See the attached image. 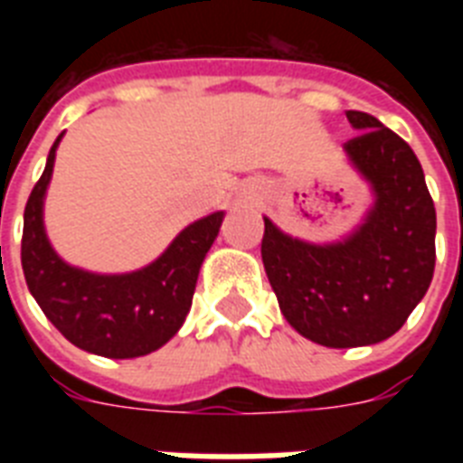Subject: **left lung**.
Listing matches in <instances>:
<instances>
[{
    "label": "left lung",
    "mask_w": 463,
    "mask_h": 463,
    "mask_svg": "<svg viewBox=\"0 0 463 463\" xmlns=\"http://www.w3.org/2000/svg\"><path fill=\"white\" fill-rule=\"evenodd\" d=\"M358 132L345 160L367 184L358 225L329 242L283 232L264 216L261 261L286 322L326 348L394 336L435 271V203L413 148L367 112L345 110Z\"/></svg>",
    "instance_id": "8db88e82"
}]
</instances>
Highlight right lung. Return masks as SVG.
<instances>
[{
    "label": "right lung",
    "mask_w": 463,
    "mask_h": 463,
    "mask_svg": "<svg viewBox=\"0 0 463 463\" xmlns=\"http://www.w3.org/2000/svg\"><path fill=\"white\" fill-rule=\"evenodd\" d=\"M64 132L47 154L45 170L24 211L21 267L35 303L61 336L103 358H139L158 351L184 324L206 252L218 238L223 211L182 228L151 264L125 274H98L57 254L45 231V196Z\"/></svg>",
    "instance_id": "1"
}]
</instances>
